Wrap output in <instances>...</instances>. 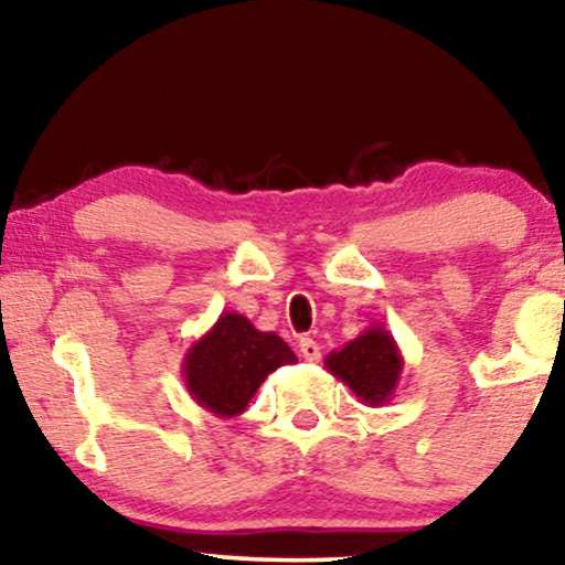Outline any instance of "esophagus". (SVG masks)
<instances>
[{"instance_id":"esophagus-1","label":"esophagus","mask_w":565,"mask_h":565,"mask_svg":"<svg viewBox=\"0 0 565 565\" xmlns=\"http://www.w3.org/2000/svg\"><path fill=\"white\" fill-rule=\"evenodd\" d=\"M300 354H303V360H308V362H319L321 360V347L313 342L311 337H303L300 339Z\"/></svg>"}]
</instances>
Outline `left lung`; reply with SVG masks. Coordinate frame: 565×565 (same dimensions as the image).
<instances>
[{
    "mask_svg": "<svg viewBox=\"0 0 565 565\" xmlns=\"http://www.w3.org/2000/svg\"><path fill=\"white\" fill-rule=\"evenodd\" d=\"M323 365L339 377L365 406L388 404L396 393L404 370L396 339L381 323H370L358 339L347 342L342 350H334L323 360Z\"/></svg>",
    "mask_w": 565,
    "mask_h": 565,
    "instance_id": "1",
    "label": "left lung"
}]
</instances>
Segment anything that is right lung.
<instances>
[{
  "instance_id": "right-lung-1",
  "label": "right lung",
  "mask_w": 565,
  "mask_h": 565,
  "mask_svg": "<svg viewBox=\"0 0 565 565\" xmlns=\"http://www.w3.org/2000/svg\"><path fill=\"white\" fill-rule=\"evenodd\" d=\"M298 358L275 331H259L242 313H221L184 354L182 377L198 406L231 419L249 404L265 377Z\"/></svg>"
}]
</instances>
